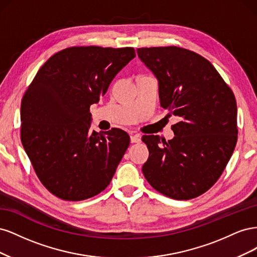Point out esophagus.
I'll use <instances>...</instances> for the list:
<instances>
[{
	"instance_id": "obj_1",
	"label": "esophagus",
	"mask_w": 257,
	"mask_h": 257,
	"mask_svg": "<svg viewBox=\"0 0 257 257\" xmlns=\"http://www.w3.org/2000/svg\"><path fill=\"white\" fill-rule=\"evenodd\" d=\"M142 136L139 134H135V135H131V143L135 144V143H139L141 142Z\"/></svg>"
}]
</instances>
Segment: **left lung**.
I'll return each mask as SVG.
<instances>
[{
	"label": "left lung",
	"mask_w": 257,
	"mask_h": 257,
	"mask_svg": "<svg viewBox=\"0 0 257 257\" xmlns=\"http://www.w3.org/2000/svg\"><path fill=\"white\" fill-rule=\"evenodd\" d=\"M159 80L161 106L181 119L166 142L145 135L149 159L143 173L153 189L188 200L219 180L237 144V104L229 85L198 53L177 47L138 48Z\"/></svg>",
	"instance_id": "left-lung-1"
}]
</instances>
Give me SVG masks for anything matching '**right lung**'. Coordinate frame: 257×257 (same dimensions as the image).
<instances>
[{"instance_id": "1", "label": "right lung", "mask_w": 257, "mask_h": 257, "mask_svg": "<svg viewBox=\"0 0 257 257\" xmlns=\"http://www.w3.org/2000/svg\"><path fill=\"white\" fill-rule=\"evenodd\" d=\"M136 56L132 47L74 46L38 69L21 100V142L54 196L84 200L104 191L130 145L126 132L90 131V106Z\"/></svg>"}]
</instances>
